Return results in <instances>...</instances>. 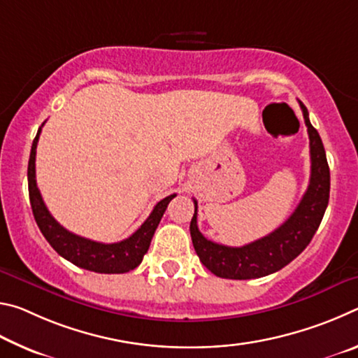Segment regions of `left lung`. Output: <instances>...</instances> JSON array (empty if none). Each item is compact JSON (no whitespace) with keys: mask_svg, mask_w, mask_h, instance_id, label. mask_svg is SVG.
<instances>
[{"mask_svg":"<svg viewBox=\"0 0 358 358\" xmlns=\"http://www.w3.org/2000/svg\"><path fill=\"white\" fill-rule=\"evenodd\" d=\"M303 118L310 136L311 177L305 196L289 220L273 232L250 245L234 248L207 240L197 227V201L194 199L191 238L201 262L211 273L226 280H254L275 273L292 262L310 245L322 221L330 197V169L324 143L313 128L308 108L301 104Z\"/></svg>","mask_w":358,"mask_h":358,"instance_id":"8db88e82","label":"left lung"}]
</instances>
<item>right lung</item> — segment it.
I'll use <instances>...</instances> for the list:
<instances>
[{
	"label": "right lung",
	"instance_id": "right-lung-1",
	"mask_svg": "<svg viewBox=\"0 0 358 358\" xmlns=\"http://www.w3.org/2000/svg\"><path fill=\"white\" fill-rule=\"evenodd\" d=\"M44 126V123H42ZM42 126L36 134L29 153L28 162V192L29 202H31V210L34 220L38 222L42 235L50 243L59 256L69 260L80 268L96 271V273H126V271L134 270L136 266L141 265L142 259L147 254L151 238H153L155 230L159 224L162 215L167 208L169 202L177 196L172 194L161 202L156 203V207L151 211L141 227H138L129 238L118 243H99L66 230L62 224L57 222L55 217L47 210L42 196L36 185V147H38L39 134Z\"/></svg>",
	"mask_w": 358,
	"mask_h": 358
}]
</instances>
